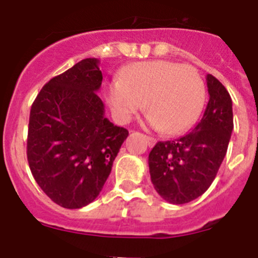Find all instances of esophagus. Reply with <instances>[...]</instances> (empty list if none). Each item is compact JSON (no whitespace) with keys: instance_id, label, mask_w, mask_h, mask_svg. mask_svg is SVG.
I'll list each match as a JSON object with an SVG mask.
<instances>
[{"instance_id":"34e87169","label":"esophagus","mask_w":258,"mask_h":258,"mask_svg":"<svg viewBox=\"0 0 258 258\" xmlns=\"http://www.w3.org/2000/svg\"><path fill=\"white\" fill-rule=\"evenodd\" d=\"M146 141H147V145H149L150 147H154L155 143H156V140L152 138V137H146Z\"/></svg>"}]
</instances>
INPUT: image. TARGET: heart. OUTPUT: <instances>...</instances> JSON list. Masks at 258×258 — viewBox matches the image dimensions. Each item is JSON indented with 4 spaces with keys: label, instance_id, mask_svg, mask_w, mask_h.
<instances>
[{
    "label": "heart",
    "instance_id": "1",
    "mask_svg": "<svg viewBox=\"0 0 258 258\" xmlns=\"http://www.w3.org/2000/svg\"><path fill=\"white\" fill-rule=\"evenodd\" d=\"M204 98L199 72L170 60L136 63L107 86V102L117 121H129L145 103L150 124L166 134L190 127L202 112Z\"/></svg>",
    "mask_w": 258,
    "mask_h": 258
}]
</instances>
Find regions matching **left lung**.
<instances>
[{"label":"left lung","instance_id":"left-lung-1","mask_svg":"<svg viewBox=\"0 0 258 258\" xmlns=\"http://www.w3.org/2000/svg\"><path fill=\"white\" fill-rule=\"evenodd\" d=\"M209 101L204 115L190 133L157 142L149 155L151 182L170 204L190 203L206 192L226 155L234 118L226 88L207 75Z\"/></svg>","mask_w":258,"mask_h":258}]
</instances>
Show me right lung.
I'll return each instance as SVG.
<instances>
[{"instance_id":"obj_1","label":"right lung","mask_w":258,"mask_h":258,"mask_svg":"<svg viewBox=\"0 0 258 258\" xmlns=\"http://www.w3.org/2000/svg\"><path fill=\"white\" fill-rule=\"evenodd\" d=\"M99 60L86 58L41 89L31 108L27 157L33 178L58 206L79 209L99 195L129 136L104 116Z\"/></svg>"}]
</instances>
